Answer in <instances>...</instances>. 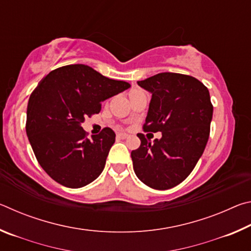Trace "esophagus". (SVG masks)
Listing matches in <instances>:
<instances>
[{
    "label": "esophagus",
    "mask_w": 251,
    "mask_h": 251,
    "mask_svg": "<svg viewBox=\"0 0 251 251\" xmlns=\"http://www.w3.org/2000/svg\"><path fill=\"white\" fill-rule=\"evenodd\" d=\"M128 137V135L125 134V133H118L117 134V138H121V139H126Z\"/></svg>",
    "instance_id": "esophagus-1"
}]
</instances>
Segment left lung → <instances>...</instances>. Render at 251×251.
Returning a JSON list of instances; mask_svg holds the SVG:
<instances>
[{
  "label": "left lung",
  "instance_id": "8db88e82",
  "mask_svg": "<svg viewBox=\"0 0 251 251\" xmlns=\"http://www.w3.org/2000/svg\"><path fill=\"white\" fill-rule=\"evenodd\" d=\"M137 84L151 94L144 124L161 138L146 139L131 151L136 176L154 189L165 190L185 180L201 158L209 138L212 107L208 88L189 75L159 73Z\"/></svg>",
  "mask_w": 251,
  "mask_h": 251
}]
</instances>
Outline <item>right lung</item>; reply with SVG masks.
Returning a JSON list of instances; mask_svg holds the SVG:
<instances>
[{"label": "right lung", "instance_id": "obj_1", "mask_svg": "<svg viewBox=\"0 0 251 251\" xmlns=\"http://www.w3.org/2000/svg\"><path fill=\"white\" fill-rule=\"evenodd\" d=\"M129 87L84 64L62 66L41 80L28 100L26 135L50 178L80 188L100 175L116 135L106 127L88 139L80 125L100 113L101 101Z\"/></svg>", "mask_w": 251, "mask_h": 251}]
</instances>
